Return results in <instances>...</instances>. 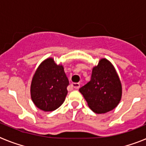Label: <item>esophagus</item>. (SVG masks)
Segmentation results:
<instances>
[{
	"mask_svg": "<svg viewBox=\"0 0 146 146\" xmlns=\"http://www.w3.org/2000/svg\"><path fill=\"white\" fill-rule=\"evenodd\" d=\"M72 86L75 89H79L80 87V85L79 83H77V82H73L72 84Z\"/></svg>",
	"mask_w": 146,
	"mask_h": 146,
	"instance_id": "obj_1",
	"label": "esophagus"
}]
</instances>
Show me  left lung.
<instances>
[{
  "mask_svg": "<svg viewBox=\"0 0 146 146\" xmlns=\"http://www.w3.org/2000/svg\"><path fill=\"white\" fill-rule=\"evenodd\" d=\"M79 91L90 109L98 114L116 108L122 96L119 77L113 64L106 58L101 59L93 68L91 80Z\"/></svg>",
  "mask_w": 146,
  "mask_h": 146,
  "instance_id": "obj_1",
  "label": "left lung"
}]
</instances>
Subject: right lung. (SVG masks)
I'll return each instance as SVG.
<instances>
[{"label":"right lung","instance_id":"right-lung-1","mask_svg":"<svg viewBox=\"0 0 146 146\" xmlns=\"http://www.w3.org/2000/svg\"><path fill=\"white\" fill-rule=\"evenodd\" d=\"M69 82L64 66L49 58L42 61L35 72L31 85L33 102L43 111H53L64 103Z\"/></svg>","mask_w":146,"mask_h":146}]
</instances>
